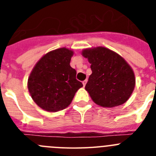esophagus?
I'll list each match as a JSON object with an SVG mask.
<instances>
[{
  "mask_svg": "<svg viewBox=\"0 0 156 156\" xmlns=\"http://www.w3.org/2000/svg\"><path fill=\"white\" fill-rule=\"evenodd\" d=\"M87 80H85L83 81V85L84 87H85V85H86V83H87Z\"/></svg>",
  "mask_w": 156,
  "mask_h": 156,
  "instance_id": "obj_1",
  "label": "esophagus"
}]
</instances>
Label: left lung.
Returning <instances> with one entry per match:
<instances>
[{
  "label": "left lung",
  "instance_id": "8db88e82",
  "mask_svg": "<svg viewBox=\"0 0 156 156\" xmlns=\"http://www.w3.org/2000/svg\"><path fill=\"white\" fill-rule=\"evenodd\" d=\"M82 55L91 64L92 74L85 89L93 101L104 108L126 102L135 86V74L128 62L105 47L86 48Z\"/></svg>",
  "mask_w": 156,
  "mask_h": 156
}]
</instances>
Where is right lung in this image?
Instances as JSON below:
<instances>
[{"mask_svg": "<svg viewBox=\"0 0 156 156\" xmlns=\"http://www.w3.org/2000/svg\"><path fill=\"white\" fill-rule=\"evenodd\" d=\"M72 50L60 48L48 52L35 64L28 80L31 98L38 107L50 112L69 105L76 92L83 87L70 66Z\"/></svg>", "mask_w": 156, "mask_h": 156, "instance_id": "1", "label": "right lung"}]
</instances>
